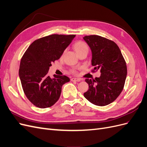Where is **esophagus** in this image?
Returning a JSON list of instances; mask_svg holds the SVG:
<instances>
[{"instance_id": "esophagus-1", "label": "esophagus", "mask_w": 147, "mask_h": 147, "mask_svg": "<svg viewBox=\"0 0 147 147\" xmlns=\"http://www.w3.org/2000/svg\"><path fill=\"white\" fill-rule=\"evenodd\" d=\"M71 81L72 82H78L81 81V79L77 78H71Z\"/></svg>"}]
</instances>
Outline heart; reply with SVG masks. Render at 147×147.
<instances>
[{"instance_id":"1","label":"heart","mask_w":147,"mask_h":147,"mask_svg":"<svg viewBox=\"0 0 147 147\" xmlns=\"http://www.w3.org/2000/svg\"><path fill=\"white\" fill-rule=\"evenodd\" d=\"M74 48L75 51H76L77 53L84 50H88V45L85 42H84L83 41H78L75 43L74 45ZM72 72L74 74H76L77 70L75 69H72Z\"/></svg>"}]
</instances>
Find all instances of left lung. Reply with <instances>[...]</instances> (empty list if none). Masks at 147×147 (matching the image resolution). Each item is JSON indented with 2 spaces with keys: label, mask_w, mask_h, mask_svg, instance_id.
I'll return each instance as SVG.
<instances>
[{
  "label": "left lung",
  "mask_w": 147,
  "mask_h": 147,
  "mask_svg": "<svg viewBox=\"0 0 147 147\" xmlns=\"http://www.w3.org/2000/svg\"><path fill=\"white\" fill-rule=\"evenodd\" d=\"M83 39L92 51L91 72L100 71V77L86 78L88 90L84 93L91 103L105 106L116 100L121 94L127 75L126 61L113 41L99 35H86Z\"/></svg>",
  "instance_id": "obj_1"
}]
</instances>
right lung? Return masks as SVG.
<instances>
[{
  "mask_svg": "<svg viewBox=\"0 0 147 147\" xmlns=\"http://www.w3.org/2000/svg\"><path fill=\"white\" fill-rule=\"evenodd\" d=\"M75 35L53 34L30 44L21 57L19 75L28 100L37 107H50L58 100L62 86L70 81L65 75H48L52 63L59 59Z\"/></svg>",
  "mask_w": 147,
  "mask_h": 147,
  "instance_id": "1",
  "label": "right lung"
}]
</instances>
